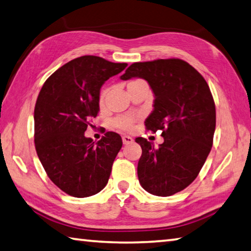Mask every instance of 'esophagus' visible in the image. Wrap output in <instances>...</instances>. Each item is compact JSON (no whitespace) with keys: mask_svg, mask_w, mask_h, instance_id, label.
<instances>
[{"mask_svg":"<svg viewBox=\"0 0 251 251\" xmlns=\"http://www.w3.org/2000/svg\"><path fill=\"white\" fill-rule=\"evenodd\" d=\"M122 139H123V143H124V145L130 144V143H133V141H134V139L131 138L130 136H123Z\"/></svg>","mask_w":251,"mask_h":251,"instance_id":"34e87169","label":"esophagus"}]
</instances>
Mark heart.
Instances as JSON below:
<instances>
[{
    "label": "heart",
    "mask_w": 251,
    "mask_h": 251,
    "mask_svg": "<svg viewBox=\"0 0 251 251\" xmlns=\"http://www.w3.org/2000/svg\"><path fill=\"white\" fill-rule=\"evenodd\" d=\"M139 82H143V80H139V79L131 80L128 83V85L139 83ZM106 94H107V89H103L101 91V93H100V103H101V104L104 103V100H105ZM135 121H136V117L133 116V115L120 116V117H117L115 121H114V126L117 127V128L122 129V130H130L131 128H133Z\"/></svg>",
    "instance_id": "1"
}]
</instances>
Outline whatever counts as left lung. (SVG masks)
Wrapping results in <instances>:
<instances>
[{"label":"left lung","instance_id":"8db88e82","mask_svg":"<svg viewBox=\"0 0 251 251\" xmlns=\"http://www.w3.org/2000/svg\"><path fill=\"white\" fill-rule=\"evenodd\" d=\"M141 78L154 94L148 130H162L165 141L154 148L136 138L143 150L137 173L141 186L153 195L170 197L189 186L211 151L216 125L213 95L206 81L181 59H158L130 65L122 80Z\"/></svg>","mask_w":251,"mask_h":251}]
</instances>
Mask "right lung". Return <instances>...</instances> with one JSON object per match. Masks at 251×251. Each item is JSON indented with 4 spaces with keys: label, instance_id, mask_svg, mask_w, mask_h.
I'll return each mask as SVG.
<instances>
[{
    "label": "right lung",
    "instance_id": "add662e5",
    "mask_svg": "<svg viewBox=\"0 0 251 251\" xmlns=\"http://www.w3.org/2000/svg\"><path fill=\"white\" fill-rule=\"evenodd\" d=\"M126 67L82 56L54 71L40 90L34 111L36 151L49 179L71 197H91L107 184L121 136L107 131L95 143L84 133L100 111L101 86Z\"/></svg>",
    "mask_w": 251,
    "mask_h": 251
}]
</instances>
